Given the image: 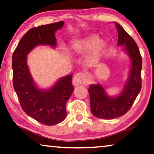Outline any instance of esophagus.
I'll list each match as a JSON object with an SVG mask.
<instances>
[{
  "instance_id": "1",
  "label": "esophagus",
  "mask_w": 154,
  "mask_h": 154,
  "mask_svg": "<svg viewBox=\"0 0 154 154\" xmlns=\"http://www.w3.org/2000/svg\"><path fill=\"white\" fill-rule=\"evenodd\" d=\"M89 79L88 75L83 72H79L75 75L72 79V83L75 86L86 85L88 84Z\"/></svg>"
}]
</instances>
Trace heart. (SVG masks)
Segmentation results:
<instances>
[{"label": "heart", "mask_w": 154, "mask_h": 154, "mask_svg": "<svg viewBox=\"0 0 154 154\" xmlns=\"http://www.w3.org/2000/svg\"><path fill=\"white\" fill-rule=\"evenodd\" d=\"M107 46V42L104 39H100L97 34H91L72 42L70 46V50L74 54H81L93 49L92 57L97 58Z\"/></svg>", "instance_id": "heart-1"}]
</instances>
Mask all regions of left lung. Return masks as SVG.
Listing matches in <instances>:
<instances>
[{
    "mask_svg": "<svg viewBox=\"0 0 154 154\" xmlns=\"http://www.w3.org/2000/svg\"><path fill=\"white\" fill-rule=\"evenodd\" d=\"M114 23L118 31V45L125 46L123 49L129 56L132 66L127 82L118 97H109L100 85H89L91 111L95 116L102 119H114L127 113L140 92L142 85V58L138 46L121 25Z\"/></svg>",
    "mask_w": 154,
    "mask_h": 154,
    "instance_id": "1",
    "label": "left lung"
}]
</instances>
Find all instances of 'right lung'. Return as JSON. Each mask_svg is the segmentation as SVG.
<instances>
[{"label": "right lung", "instance_id": "obj_1", "mask_svg": "<svg viewBox=\"0 0 154 154\" xmlns=\"http://www.w3.org/2000/svg\"><path fill=\"white\" fill-rule=\"evenodd\" d=\"M63 21L30 29L19 42L12 57L13 83L23 110L44 125L51 126L64 121L66 103L74 90L72 75L63 77L47 91L36 88L27 65V54L36 46L57 44L54 33Z\"/></svg>", "mask_w": 154, "mask_h": 154}]
</instances>
